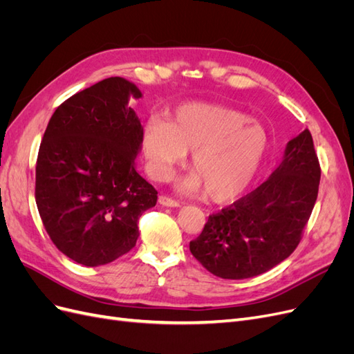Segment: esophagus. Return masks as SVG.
Instances as JSON below:
<instances>
[{"instance_id":"obj_1","label":"esophagus","mask_w":354,"mask_h":354,"mask_svg":"<svg viewBox=\"0 0 354 354\" xmlns=\"http://www.w3.org/2000/svg\"><path fill=\"white\" fill-rule=\"evenodd\" d=\"M158 202H159L162 207H168V208H178V207H180V202H177V201H174V199H171V198H168V196H164V195H160V196L158 198Z\"/></svg>"}]
</instances>
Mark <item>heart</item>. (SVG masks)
I'll list each match as a JSON object with an SVG mask.
<instances>
[{
	"label": "heart",
	"mask_w": 354,
	"mask_h": 354,
	"mask_svg": "<svg viewBox=\"0 0 354 354\" xmlns=\"http://www.w3.org/2000/svg\"><path fill=\"white\" fill-rule=\"evenodd\" d=\"M147 169L165 181L192 152L195 171L177 181L185 194L207 190L209 199L229 202L248 187L269 149V137L245 113L208 103L180 106L168 121L151 118L143 130Z\"/></svg>",
	"instance_id": "1"
}]
</instances>
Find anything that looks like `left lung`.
<instances>
[{"label":"left lung","mask_w":354,"mask_h":354,"mask_svg":"<svg viewBox=\"0 0 354 354\" xmlns=\"http://www.w3.org/2000/svg\"><path fill=\"white\" fill-rule=\"evenodd\" d=\"M320 167L312 134L289 140L269 180L209 216L190 252L223 279H248L294 252L317 199Z\"/></svg>","instance_id":"left-lung-1"}]
</instances>
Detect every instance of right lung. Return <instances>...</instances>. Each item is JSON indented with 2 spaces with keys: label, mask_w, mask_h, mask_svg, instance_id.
Returning <instances> with one entry per match:
<instances>
[{
  "label": "right lung",
  "mask_w": 354,
  "mask_h": 354,
  "mask_svg": "<svg viewBox=\"0 0 354 354\" xmlns=\"http://www.w3.org/2000/svg\"><path fill=\"white\" fill-rule=\"evenodd\" d=\"M121 77L73 94L53 113L37 159L35 201L50 239L71 260L112 263L137 242V221L158 192L137 173L143 127Z\"/></svg>",
  "instance_id": "obj_1"
}]
</instances>
